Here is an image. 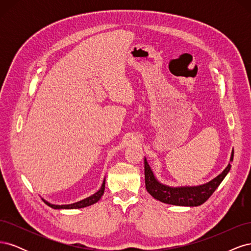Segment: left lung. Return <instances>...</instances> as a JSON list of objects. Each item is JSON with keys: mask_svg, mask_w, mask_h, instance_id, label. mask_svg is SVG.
<instances>
[{"mask_svg": "<svg viewBox=\"0 0 251 251\" xmlns=\"http://www.w3.org/2000/svg\"><path fill=\"white\" fill-rule=\"evenodd\" d=\"M233 160V150L229 159V163L225 170L216 178L200 185L170 186L161 183L154 175L153 170L144 157V177H146V188L148 193L156 200L165 204L177 205V206H199L212 195L220 183L229 173L231 162Z\"/></svg>", "mask_w": 251, "mask_h": 251, "instance_id": "8db88e82", "label": "left lung"}]
</instances>
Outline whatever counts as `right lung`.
<instances>
[{"label": "right lung", "instance_id": "right-lung-1", "mask_svg": "<svg viewBox=\"0 0 251 251\" xmlns=\"http://www.w3.org/2000/svg\"><path fill=\"white\" fill-rule=\"evenodd\" d=\"M104 185H105V178L102 181V184H101L100 188L98 189V191L95 194L91 195L90 197H88V198H86V199H82L80 201H77V202H75V203H71V204L57 205V204H52V203L46 201L45 199H43V200H44L45 203L48 205V206L54 208V209H73V208L87 207V206H90V205L96 203L97 201H100V199L101 198V196L103 195V192H104Z\"/></svg>", "mask_w": 251, "mask_h": 251}]
</instances>
